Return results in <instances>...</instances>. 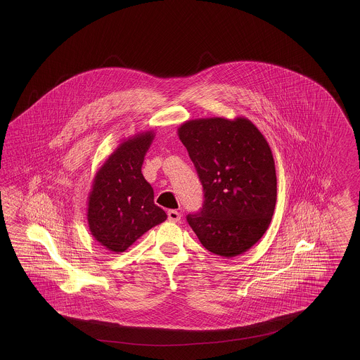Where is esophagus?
Segmentation results:
<instances>
[{"instance_id":"obj_1","label":"esophagus","mask_w":360,"mask_h":360,"mask_svg":"<svg viewBox=\"0 0 360 360\" xmlns=\"http://www.w3.org/2000/svg\"><path fill=\"white\" fill-rule=\"evenodd\" d=\"M167 216H169V221H180V219H181V214L176 211V210H169V212H167Z\"/></svg>"}]
</instances>
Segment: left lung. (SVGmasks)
<instances>
[{"mask_svg": "<svg viewBox=\"0 0 360 360\" xmlns=\"http://www.w3.org/2000/svg\"><path fill=\"white\" fill-rule=\"evenodd\" d=\"M203 186L205 200L186 220L210 252L234 257L270 225L276 202V163L250 120L199 118L177 129Z\"/></svg>", "mask_w": 360, "mask_h": 360, "instance_id": "left-lung-1", "label": "left lung"}]
</instances>
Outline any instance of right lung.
<instances>
[{
  "label": "right lung",
  "instance_id": "right-lung-1",
  "mask_svg": "<svg viewBox=\"0 0 360 360\" xmlns=\"http://www.w3.org/2000/svg\"><path fill=\"white\" fill-rule=\"evenodd\" d=\"M153 139V131L126 139L95 175L87 221L92 237L108 251H126L148 230L167 219L154 203L153 188L141 174Z\"/></svg>",
  "mask_w": 360,
  "mask_h": 360
}]
</instances>
